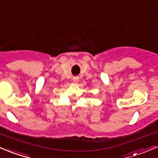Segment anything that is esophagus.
<instances>
[{
	"label": "esophagus",
	"mask_w": 158,
	"mask_h": 158,
	"mask_svg": "<svg viewBox=\"0 0 158 158\" xmlns=\"http://www.w3.org/2000/svg\"><path fill=\"white\" fill-rule=\"evenodd\" d=\"M73 81H74V83H77L79 81V77H77V76H75V77H73Z\"/></svg>",
	"instance_id": "1"
}]
</instances>
